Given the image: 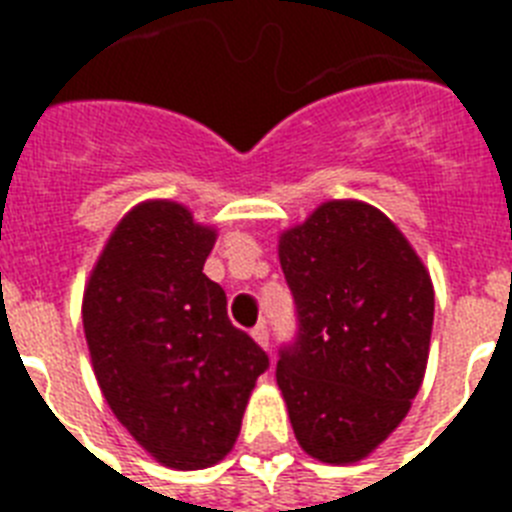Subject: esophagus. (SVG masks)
Listing matches in <instances>:
<instances>
[{"instance_id": "esophagus-1", "label": "esophagus", "mask_w": 512, "mask_h": 512, "mask_svg": "<svg viewBox=\"0 0 512 512\" xmlns=\"http://www.w3.org/2000/svg\"><path fill=\"white\" fill-rule=\"evenodd\" d=\"M252 337H255V342L260 345V348L268 350V345H271V335H268V327H265V321H260V324L252 329Z\"/></svg>"}]
</instances>
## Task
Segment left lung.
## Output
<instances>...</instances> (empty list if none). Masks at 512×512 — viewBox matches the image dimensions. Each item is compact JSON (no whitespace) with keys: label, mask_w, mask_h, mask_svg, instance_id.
Segmentation results:
<instances>
[{"label":"left lung","mask_w":512,"mask_h":512,"mask_svg":"<svg viewBox=\"0 0 512 512\" xmlns=\"http://www.w3.org/2000/svg\"><path fill=\"white\" fill-rule=\"evenodd\" d=\"M297 335L276 382L305 452L364 460L412 406L433 332V284L404 233L364 201H327L281 233Z\"/></svg>","instance_id":"1"}]
</instances>
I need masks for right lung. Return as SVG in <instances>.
<instances>
[{
  "mask_svg": "<svg viewBox=\"0 0 512 512\" xmlns=\"http://www.w3.org/2000/svg\"><path fill=\"white\" fill-rule=\"evenodd\" d=\"M215 228L175 201L116 225L84 289L92 369L111 412L156 462L201 470L231 452L268 356L204 276Z\"/></svg>",
  "mask_w": 512,
  "mask_h": 512,
  "instance_id": "right-lung-1",
  "label": "right lung"
}]
</instances>
